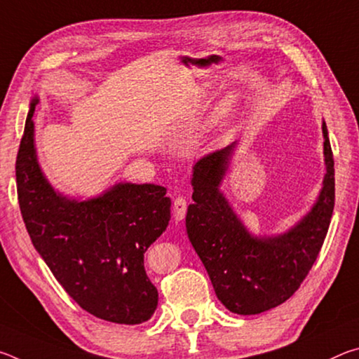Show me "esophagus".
I'll return each instance as SVG.
<instances>
[{"label": "esophagus", "instance_id": "obj_1", "mask_svg": "<svg viewBox=\"0 0 359 359\" xmlns=\"http://www.w3.org/2000/svg\"><path fill=\"white\" fill-rule=\"evenodd\" d=\"M172 212H174V218L177 222H182L185 218L187 214V199L184 196H177L172 203Z\"/></svg>", "mask_w": 359, "mask_h": 359}]
</instances>
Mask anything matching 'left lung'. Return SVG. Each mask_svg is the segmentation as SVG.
<instances>
[{"label": "left lung", "mask_w": 359, "mask_h": 359, "mask_svg": "<svg viewBox=\"0 0 359 359\" xmlns=\"http://www.w3.org/2000/svg\"><path fill=\"white\" fill-rule=\"evenodd\" d=\"M326 174L317 203L302 220L278 236H252L220 191L233 142L193 166V204L185 224L215 294L229 312L257 315L294 294L323 245L334 210V158L323 121Z\"/></svg>", "instance_id": "obj_1"}]
</instances>
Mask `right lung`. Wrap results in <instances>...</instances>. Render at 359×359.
I'll return each mask as SVG.
<instances>
[{
	"mask_svg": "<svg viewBox=\"0 0 359 359\" xmlns=\"http://www.w3.org/2000/svg\"><path fill=\"white\" fill-rule=\"evenodd\" d=\"M33 98L15 161L17 194L27 231L48 269L83 311L120 325L154 315L158 291L144 253L166 229V188L120 182L87 201L53 190L34 147Z\"/></svg>",
	"mask_w": 359,
	"mask_h": 359,
	"instance_id": "right-lung-1",
	"label": "right lung"
}]
</instances>
